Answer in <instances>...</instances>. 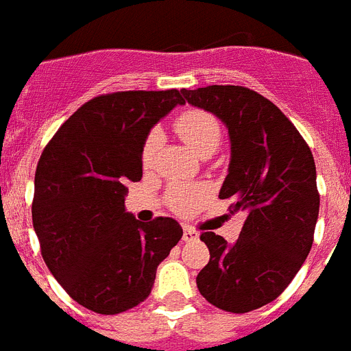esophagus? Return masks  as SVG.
Returning a JSON list of instances; mask_svg holds the SVG:
<instances>
[{
    "label": "esophagus",
    "instance_id": "34e87169",
    "mask_svg": "<svg viewBox=\"0 0 351 351\" xmlns=\"http://www.w3.org/2000/svg\"><path fill=\"white\" fill-rule=\"evenodd\" d=\"M184 241H195L198 240V232L195 229H191V227H184Z\"/></svg>",
    "mask_w": 351,
    "mask_h": 351
}]
</instances>
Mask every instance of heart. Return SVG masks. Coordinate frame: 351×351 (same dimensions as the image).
Wrapping results in <instances>:
<instances>
[{
	"mask_svg": "<svg viewBox=\"0 0 351 351\" xmlns=\"http://www.w3.org/2000/svg\"><path fill=\"white\" fill-rule=\"evenodd\" d=\"M175 131L178 133L182 141L189 146V149L202 156L213 155L221 141V130L220 124L215 117L202 110H191L185 111L184 115H180L175 121ZM160 144V135L153 131L144 142V149H142V162L144 166H149L155 151ZM207 196V189L202 185H187V184H175L169 187L167 193V200L169 205L176 213L187 215L205 200Z\"/></svg>",
	"mask_w": 351,
	"mask_h": 351,
	"instance_id": "heart-1",
	"label": "heart"
}]
</instances>
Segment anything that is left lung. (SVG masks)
<instances>
[{"mask_svg":"<svg viewBox=\"0 0 351 351\" xmlns=\"http://www.w3.org/2000/svg\"><path fill=\"white\" fill-rule=\"evenodd\" d=\"M182 95L229 130V169L218 196L232 198V215L245 213L234 243L202 232L210 259L196 285L210 304L245 314L274 301L312 249L319 216L314 156L281 110L249 88L213 84Z\"/></svg>","mask_w":351,"mask_h":351,"instance_id":"8db88e82","label":"left lung"}]
</instances>
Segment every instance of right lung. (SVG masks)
I'll list each match as a JSON object with an SVG mask.
<instances>
[{
    "label": "right lung",
    "mask_w": 351,
    "mask_h": 351,
    "mask_svg": "<svg viewBox=\"0 0 351 351\" xmlns=\"http://www.w3.org/2000/svg\"><path fill=\"white\" fill-rule=\"evenodd\" d=\"M178 104V90L95 97L43 151L32 221L48 270L68 295L97 314L126 312L151 294L156 267L180 241L173 218L149 223L128 213V182L142 178L151 128Z\"/></svg>",
    "instance_id": "obj_1"
}]
</instances>
